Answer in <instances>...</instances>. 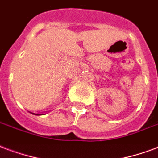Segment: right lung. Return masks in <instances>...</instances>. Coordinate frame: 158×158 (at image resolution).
<instances>
[{
	"mask_svg": "<svg viewBox=\"0 0 158 158\" xmlns=\"http://www.w3.org/2000/svg\"><path fill=\"white\" fill-rule=\"evenodd\" d=\"M30 112H31V111H30ZM31 113H32V114L34 115H45V114H36V113H33V112H31Z\"/></svg>",
	"mask_w": 158,
	"mask_h": 158,
	"instance_id": "1",
	"label": "right lung"
}]
</instances>
